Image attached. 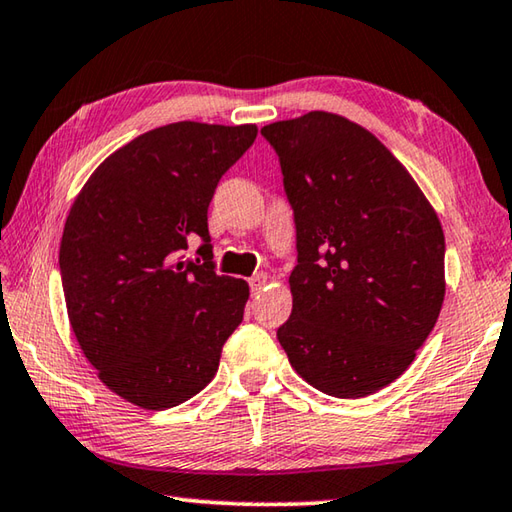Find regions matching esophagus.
Returning a JSON list of instances; mask_svg holds the SVG:
<instances>
[{
	"label": "esophagus",
	"instance_id": "esophagus-1",
	"mask_svg": "<svg viewBox=\"0 0 512 512\" xmlns=\"http://www.w3.org/2000/svg\"><path fill=\"white\" fill-rule=\"evenodd\" d=\"M265 283H267V274H254V276H251V279H249V288H251V294H258V292H261L263 288H265Z\"/></svg>",
	"mask_w": 512,
	"mask_h": 512
}]
</instances>
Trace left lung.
Listing matches in <instances>:
<instances>
[{"label":"left lung","mask_w":512,"mask_h":512,"mask_svg":"<svg viewBox=\"0 0 512 512\" xmlns=\"http://www.w3.org/2000/svg\"><path fill=\"white\" fill-rule=\"evenodd\" d=\"M261 134L297 229L292 315L276 337L315 389L371 396L409 369L441 312V222L407 168L344 116L308 112Z\"/></svg>","instance_id":"8db88e82"}]
</instances>
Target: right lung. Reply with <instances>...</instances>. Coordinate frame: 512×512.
I'll return each instance as SVG.
<instances>
[{
    "label": "right lung",
    "mask_w": 512,
    "mask_h": 512,
    "mask_svg": "<svg viewBox=\"0 0 512 512\" xmlns=\"http://www.w3.org/2000/svg\"><path fill=\"white\" fill-rule=\"evenodd\" d=\"M256 125L179 121L132 139L87 179L67 215L60 276L71 328L98 378L143 409L213 380L249 288L215 272L209 204ZM200 239L203 261L183 258Z\"/></svg>",
    "instance_id": "obj_1"
}]
</instances>
